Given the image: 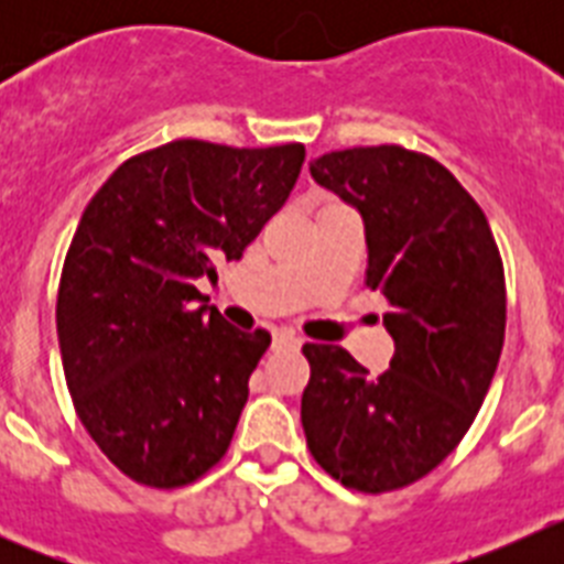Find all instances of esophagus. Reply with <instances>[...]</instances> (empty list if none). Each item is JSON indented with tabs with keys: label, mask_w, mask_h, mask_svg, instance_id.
Here are the masks:
<instances>
[{
	"label": "esophagus",
	"mask_w": 564,
	"mask_h": 564,
	"mask_svg": "<svg viewBox=\"0 0 564 564\" xmlns=\"http://www.w3.org/2000/svg\"><path fill=\"white\" fill-rule=\"evenodd\" d=\"M299 338L293 336V333H285V330H279V333H273V352H279V350H296L299 347Z\"/></svg>",
	"instance_id": "esophagus-1"
}]
</instances>
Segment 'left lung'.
<instances>
[{
    "label": "left lung",
    "mask_w": 564,
    "mask_h": 564,
    "mask_svg": "<svg viewBox=\"0 0 564 564\" xmlns=\"http://www.w3.org/2000/svg\"><path fill=\"white\" fill-rule=\"evenodd\" d=\"M311 174L361 214L364 282L390 302L395 356L370 376L338 344H305L302 426L333 480L383 495L441 466L482 406L506 338L500 248L475 197L430 154L341 149Z\"/></svg>",
    "instance_id": "1"
}]
</instances>
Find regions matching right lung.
Instances as JSON below:
<instances>
[{"instance_id":"obj_1","label":"right lung","mask_w":564,"mask_h":564,"mask_svg":"<svg viewBox=\"0 0 564 564\" xmlns=\"http://www.w3.org/2000/svg\"><path fill=\"white\" fill-rule=\"evenodd\" d=\"M302 163V143L183 138L123 161L84 208L58 282V347L84 430L129 480L183 488L228 452L271 333L194 305V279L242 257Z\"/></svg>"}]
</instances>
